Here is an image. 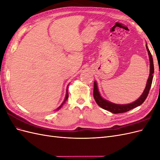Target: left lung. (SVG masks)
<instances>
[{"instance_id":"8db88e82","label":"left lung","mask_w":160,"mask_h":160,"mask_svg":"<svg viewBox=\"0 0 160 160\" xmlns=\"http://www.w3.org/2000/svg\"><path fill=\"white\" fill-rule=\"evenodd\" d=\"M146 49L148 52L149 58L150 73H149V78L147 81L146 89H145L144 91L143 92L142 95L139 97V99H138L136 101H134V102L130 103V104H127V105L115 104L113 103H111V102H109V101L105 100L101 98V96L100 95V93L98 91V85H97V83L95 81L94 86H93V97H94V99L96 101L97 104H98L99 107L103 108V109L108 110L113 113H122L127 112V111L132 109L135 108H136L140 105H142L144 102V101L146 99L147 97L149 94V91L150 90V88H151L152 80H153V74L154 72V67H153V61L152 55L151 54V52H150L147 45H146Z\"/></svg>"}]
</instances>
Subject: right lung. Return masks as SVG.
I'll use <instances>...</instances> for the list:
<instances>
[{"mask_svg":"<svg viewBox=\"0 0 160 160\" xmlns=\"http://www.w3.org/2000/svg\"><path fill=\"white\" fill-rule=\"evenodd\" d=\"M68 98H69V93H68V90H67V93H66V97H65V101H63V103H62V105L60 106V107L59 108H57V109H60L61 107H62V105H63L64 104V103L65 102V101L67 99H68Z\"/></svg>","mask_w":160,"mask_h":160,"instance_id":"1","label":"right lung"}]
</instances>
